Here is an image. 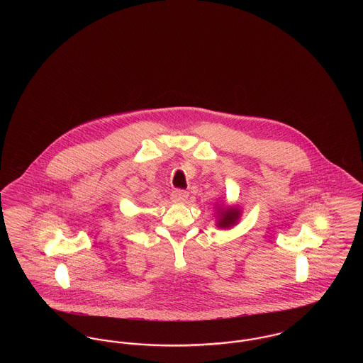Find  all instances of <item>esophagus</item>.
<instances>
[{"label": "esophagus", "instance_id": "obj_1", "mask_svg": "<svg viewBox=\"0 0 363 363\" xmlns=\"http://www.w3.org/2000/svg\"><path fill=\"white\" fill-rule=\"evenodd\" d=\"M188 196L189 194L185 190L175 189L172 193V199H173L174 201H178V203H184L188 199Z\"/></svg>", "mask_w": 363, "mask_h": 363}]
</instances>
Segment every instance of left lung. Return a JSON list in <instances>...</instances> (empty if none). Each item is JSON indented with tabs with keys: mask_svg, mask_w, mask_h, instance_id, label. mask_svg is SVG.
I'll return each instance as SVG.
<instances>
[{
	"mask_svg": "<svg viewBox=\"0 0 363 363\" xmlns=\"http://www.w3.org/2000/svg\"><path fill=\"white\" fill-rule=\"evenodd\" d=\"M215 213H216V227L230 230L234 225H238L241 220L242 209L240 206H228L225 203H216L215 204Z\"/></svg>",
	"mask_w": 363,
	"mask_h": 363,
	"instance_id": "8db88e82",
	"label": "left lung"
}]
</instances>
